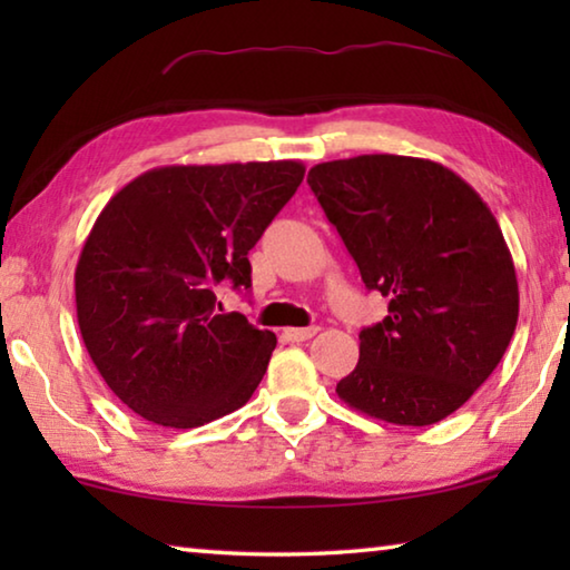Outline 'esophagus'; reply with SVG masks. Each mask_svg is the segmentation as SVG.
I'll return each instance as SVG.
<instances>
[{
    "label": "esophagus",
    "mask_w": 570,
    "mask_h": 570,
    "mask_svg": "<svg viewBox=\"0 0 570 570\" xmlns=\"http://www.w3.org/2000/svg\"><path fill=\"white\" fill-rule=\"evenodd\" d=\"M316 332H320V326H306V330H286L284 336L292 342H306L312 340V336H316Z\"/></svg>",
    "instance_id": "obj_1"
}]
</instances>
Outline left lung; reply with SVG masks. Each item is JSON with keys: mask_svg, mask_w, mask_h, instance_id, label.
Wrapping results in <instances>:
<instances>
[{"mask_svg": "<svg viewBox=\"0 0 570 570\" xmlns=\"http://www.w3.org/2000/svg\"><path fill=\"white\" fill-rule=\"evenodd\" d=\"M306 180L364 286L390 298L387 316L360 332V362L336 394L392 424L445 420L493 374L518 324L495 216L458 173L424 158L330 160Z\"/></svg>", "mask_w": 570, "mask_h": 570, "instance_id": "8db88e82", "label": "left lung"}]
</instances>
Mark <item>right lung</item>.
I'll return each instance as SVG.
<instances>
[{
    "label": "right lung",
    "instance_id": "add662e5",
    "mask_svg": "<svg viewBox=\"0 0 570 570\" xmlns=\"http://www.w3.org/2000/svg\"><path fill=\"white\" fill-rule=\"evenodd\" d=\"M304 180L298 160L163 166L108 200L75 268L82 342L108 387L163 428L244 407L276 336L220 314L216 286H250L248 250Z\"/></svg>",
    "mask_w": 570,
    "mask_h": 570
}]
</instances>
